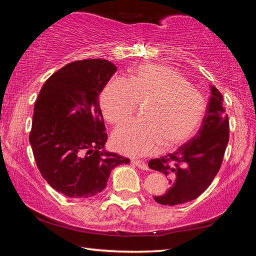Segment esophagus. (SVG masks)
<instances>
[{
    "instance_id": "esophagus-1",
    "label": "esophagus",
    "mask_w": 256,
    "mask_h": 256,
    "mask_svg": "<svg viewBox=\"0 0 256 256\" xmlns=\"http://www.w3.org/2000/svg\"><path fill=\"white\" fill-rule=\"evenodd\" d=\"M132 164H136V167L141 168V170H148V164H146V162H142V160H132Z\"/></svg>"
}]
</instances>
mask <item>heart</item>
I'll list each match as a JSON object with an SVG mask.
<instances>
[{
    "label": "heart",
    "instance_id": "b5f03b06",
    "mask_svg": "<svg viewBox=\"0 0 256 256\" xmlns=\"http://www.w3.org/2000/svg\"><path fill=\"white\" fill-rule=\"evenodd\" d=\"M144 105L142 120L114 131L112 144L118 152L142 157L157 151L159 144L172 150L188 142L200 126L206 102L178 71L162 64H141L130 78L114 79L105 86L100 105L105 118L122 125Z\"/></svg>",
    "mask_w": 256,
    "mask_h": 256
}]
</instances>
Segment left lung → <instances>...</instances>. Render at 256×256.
Masks as SVG:
<instances>
[{
    "instance_id": "8db88e82",
    "label": "left lung",
    "mask_w": 256,
    "mask_h": 256,
    "mask_svg": "<svg viewBox=\"0 0 256 256\" xmlns=\"http://www.w3.org/2000/svg\"><path fill=\"white\" fill-rule=\"evenodd\" d=\"M222 100V94L211 86L210 100L196 136L175 152L149 162L151 170L170 178L167 192L154 198L160 204L176 206L194 200L218 174L229 140V120Z\"/></svg>"
}]
</instances>
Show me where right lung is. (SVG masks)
<instances>
[{
  "instance_id": "add662e5",
  "label": "right lung",
  "mask_w": 256,
  "mask_h": 256,
  "mask_svg": "<svg viewBox=\"0 0 256 256\" xmlns=\"http://www.w3.org/2000/svg\"><path fill=\"white\" fill-rule=\"evenodd\" d=\"M107 60H76L42 86L29 141L42 176L68 198H92L106 188L112 168L130 159L104 150L107 141L99 94L116 72Z\"/></svg>"
}]
</instances>
